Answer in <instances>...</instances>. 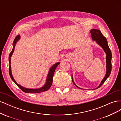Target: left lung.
<instances>
[{
  "label": "left lung",
  "mask_w": 121,
  "mask_h": 121,
  "mask_svg": "<svg viewBox=\"0 0 121 121\" xmlns=\"http://www.w3.org/2000/svg\"><path fill=\"white\" fill-rule=\"evenodd\" d=\"M90 33H91V37H92V38L93 41H95L98 44L102 47V49H104V52H105L106 54H107V56H106V63H107V67H106V68H107L106 69H107V71H106V74L104 78L102 79V80L101 81L100 85H99L95 89H96L98 88H99L102 84H104V83L105 81V80L108 79V78L111 74V71H112V55L111 51L110 49H109L108 45L107 40L104 36L102 35L101 32L99 30H97V29H93L90 31ZM72 78L73 82L74 84V85L77 87H78V88L83 89L76 85L75 83L74 82V80H73L72 75Z\"/></svg>",
  "instance_id": "obj_1"
}]
</instances>
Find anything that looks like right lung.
Returning <instances> with one entry per match:
<instances>
[{
    "label": "right lung",
    "instance_id": "obj_1",
    "mask_svg": "<svg viewBox=\"0 0 121 121\" xmlns=\"http://www.w3.org/2000/svg\"><path fill=\"white\" fill-rule=\"evenodd\" d=\"M21 36L20 35H17V37L14 39V41L13 42V48L12 50V52H10L9 55V76L10 77L11 79H12L13 81L16 83V85L19 87L20 88L24 91V92L26 93H40L42 92H44V91H46L47 90H48L52 86V81H53V77L54 73L55 72V70L57 67V65L60 64V62H58V63L55 64L53 65L49 69V71L48 72V75H47V79H46V83L44 84V85L42 86V87L40 88H37V89H29V88H25L23 86H22L21 85L18 84L17 82L15 81V80L14 79L13 75L12 74V71H11V65H10V59H11V57H12V54L14 52V47H15L16 44L17 42L19 41L20 39Z\"/></svg>",
    "mask_w": 121,
    "mask_h": 121
}]
</instances>
